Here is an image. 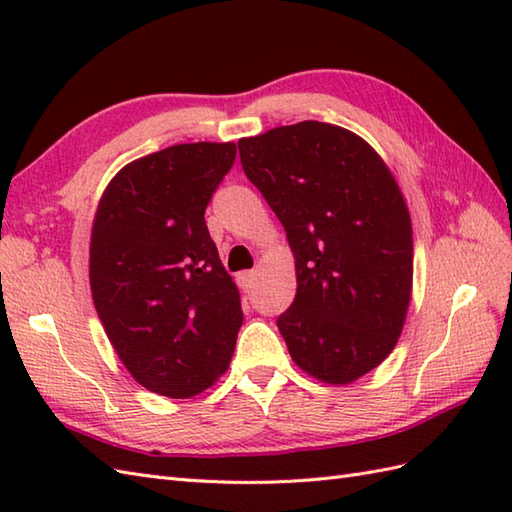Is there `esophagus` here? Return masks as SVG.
Wrapping results in <instances>:
<instances>
[{
    "instance_id": "obj_1",
    "label": "esophagus",
    "mask_w": 512,
    "mask_h": 512,
    "mask_svg": "<svg viewBox=\"0 0 512 512\" xmlns=\"http://www.w3.org/2000/svg\"><path fill=\"white\" fill-rule=\"evenodd\" d=\"M255 277H257L255 270H244V273H239V275H237L239 288H242V290H250V288H253Z\"/></svg>"
}]
</instances>
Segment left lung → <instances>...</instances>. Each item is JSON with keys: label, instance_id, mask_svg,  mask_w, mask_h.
Listing matches in <instances>:
<instances>
[{"label": "left lung", "instance_id": "obj_1", "mask_svg": "<svg viewBox=\"0 0 512 512\" xmlns=\"http://www.w3.org/2000/svg\"><path fill=\"white\" fill-rule=\"evenodd\" d=\"M246 178L284 224L297 295L277 319L303 372L347 385L394 350L405 325L413 239L405 198L361 136L319 121L237 143Z\"/></svg>", "mask_w": 512, "mask_h": 512}]
</instances>
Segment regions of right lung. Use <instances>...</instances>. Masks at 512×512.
<instances>
[{
    "mask_svg": "<svg viewBox=\"0 0 512 512\" xmlns=\"http://www.w3.org/2000/svg\"><path fill=\"white\" fill-rule=\"evenodd\" d=\"M235 143H187L129 162L107 184L90 286L107 339L136 383L191 398L220 378L244 314L204 222Z\"/></svg>",
    "mask_w": 512,
    "mask_h": 512,
    "instance_id": "1",
    "label": "right lung"
}]
</instances>
